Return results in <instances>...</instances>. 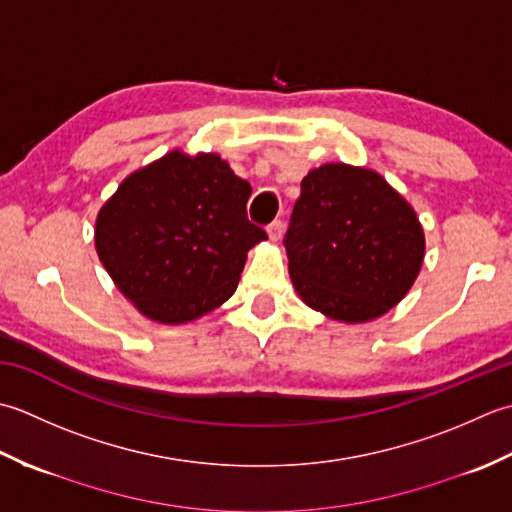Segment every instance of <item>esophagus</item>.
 Masks as SVG:
<instances>
[{"mask_svg": "<svg viewBox=\"0 0 512 512\" xmlns=\"http://www.w3.org/2000/svg\"><path fill=\"white\" fill-rule=\"evenodd\" d=\"M283 229H285V225H283V221H274L271 223L269 227H267V236H269V241H280V236H283Z\"/></svg>", "mask_w": 512, "mask_h": 512, "instance_id": "esophagus-1", "label": "esophagus"}]
</instances>
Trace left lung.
<instances>
[{
    "label": "left lung",
    "mask_w": 512,
    "mask_h": 512,
    "mask_svg": "<svg viewBox=\"0 0 512 512\" xmlns=\"http://www.w3.org/2000/svg\"><path fill=\"white\" fill-rule=\"evenodd\" d=\"M285 247L300 300L356 325L409 294L426 243L415 210L382 174L325 163L300 183Z\"/></svg>",
    "instance_id": "1"
}]
</instances>
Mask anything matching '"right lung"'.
I'll list each match as a JSON object with an SVG mask.
<instances>
[{
	"label": "right lung",
	"instance_id": "add662e5",
	"mask_svg": "<svg viewBox=\"0 0 512 512\" xmlns=\"http://www.w3.org/2000/svg\"><path fill=\"white\" fill-rule=\"evenodd\" d=\"M249 194L218 154L172 150L125 176L103 203L99 260L145 318L192 322L234 294L247 252L267 238L247 221Z\"/></svg>",
	"mask_w": 512,
	"mask_h": 512
}]
</instances>
